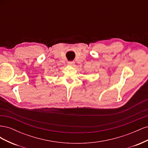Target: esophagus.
<instances>
[{
  "instance_id": "1",
  "label": "esophagus",
  "mask_w": 148,
  "mask_h": 148,
  "mask_svg": "<svg viewBox=\"0 0 148 148\" xmlns=\"http://www.w3.org/2000/svg\"><path fill=\"white\" fill-rule=\"evenodd\" d=\"M75 64V62H68V65L69 66H73Z\"/></svg>"
}]
</instances>
